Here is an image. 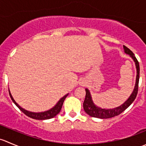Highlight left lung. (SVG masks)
<instances>
[{
  "label": "left lung",
  "mask_w": 146,
  "mask_h": 146,
  "mask_svg": "<svg viewBox=\"0 0 146 146\" xmlns=\"http://www.w3.org/2000/svg\"><path fill=\"white\" fill-rule=\"evenodd\" d=\"M123 49H124V52L126 54H129L133 60L134 61L135 64H136V85H135L134 89H133V92L131 95H130L128 100L125 102L123 104L120 105L119 107H116L114 109H102L100 107H98L94 104L93 101L92 100V97H91L90 92L89 90L85 89V92H86V95H85V100L83 102V108L85 112L90 115V117H96V118L100 119H109L114 117L115 116L119 115L121 113L123 112L126 109H127L131 104H132L134 100L136 99L137 94H138V82H139V73H140V67H139V63H138V60L136 59V56H134V54L129 49V48L126 46H123Z\"/></svg>",
  "instance_id": "obj_1"
}]
</instances>
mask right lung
I'll return each instance as SVG.
<instances>
[{
    "mask_svg": "<svg viewBox=\"0 0 146 146\" xmlns=\"http://www.w3.org/2000/svg\"><path fill=\"white\" fill-rule=\"evenodd\" d=\"M9 94H10V98H11V100H13V102L15 103V105L17 106V107H18V108L20 109V110H21V111H23V112L24 113L25 115H27V117H30V118L34 119H37V120H45V119H49L51 118H54V117H56V116L57 114L60 112V111H61L65 99H66V97H67L68 95V94H67V95H66L65 96L63 97L62 98H61V100H60L57 102V104H56V105L54 106L53 108L50 109V110H48V111H44V112L36 113V112H32V111H27V110H25V109L22 108V107H20V106L19 105V104H17L15 101V100L13 99V96L11 95V93H10V90H9Z\"/></svg>",
    "mask_w": 146,
    "mask_h": 146,
    "instance_id": "add662e5",
    "label": "right lung"
}]
</instances>
